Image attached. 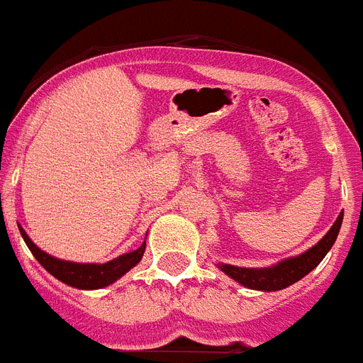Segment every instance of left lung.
Instances as JSON below:
<instances>
[{
  "instance_id": "obj_1",
  "label": "left lung",
  "mask_w": 363,
  "mask_h": 363,
  "mask_svg": "<svg viewBox=\"0 0 363 363\" xmlns=\"http://www.w3.org/2000/svg\"><path fill=\"white\" fill-rule=\"evenodd\" d=\"M341 223H343V213L337 217V221L333 223V227L330 228L328 234L315 247H311L306 253H301L300 257L286 259L283 262L275 264L272 268H238V266H230V264H219V268L228 277L238 281L240 285L247 286V289H255V291H281V289H285V286L300 281L301 277H306L313 268H317L320 260L332 249L335 240H337Z\"/></svg>"
}]
</instances>
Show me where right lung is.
<instances>
[{"label": "right lung", "mask_w": 363, "mask_h": 363, "mask_svg": "<svg viewBox=\"0 0 363 363\" xmlns=\"http://www.w3.org/2000/svg\"><path fill=\"white\" fill-rule=\"evenodd\" d=\"M20 234H22L26 245L30 247L35 259L39 260L40 266L48 274H52L56 279L63 281L67 285L77 286V289H103V286L114 283L116 279H120L121 275L127 274L133 266L140 262L144 249H146V242H144L133 253L121 255V257L110 260L106 264H78L54 259L50 255H46L45 251H40L22 228H20Z\"/></svg>", "instance_id": "right-lung-1"}]
</instances>
